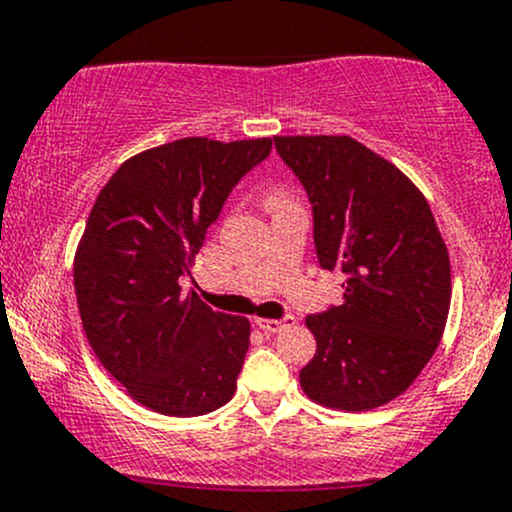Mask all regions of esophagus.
<instances>
[{
	"label": "esophagus",
	"mask_w": 512,
	"mask_h": 512,
	"mask_svg": "<svg viewBox=\"0 0 512 512\" xmlns=\"http://www.w3.org/2000/svg\"><path fill=\"white\" fill-rule=\"evenodd\" d=\"M293 323H295L293 315H286V318H278V320H271V318H258L256 320V325L263 330V333H273V335L281 333V330H286V328H291Z\"/></svg>",
	"instance_id": "esophagus-1"
}]
</instances>
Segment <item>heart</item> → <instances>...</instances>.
I'll return each instance as SVG.
<instances>
[{
	"label": "heart",
	"instance_id": "heart-1",
	"mask_svg": "<svg viewBox=\"0 0 512 512\" xmlns=\"http://www.w3.org/2000/svg\"><path fill=\"white\" fill-rule=\"evenodd\" d=\"M286 202H288V197L281 192H273L271 197H268V207H278V204H286Z\"/></svg>",
	"mask_w": 512,
	"mask_h": 512
}]
</instances>
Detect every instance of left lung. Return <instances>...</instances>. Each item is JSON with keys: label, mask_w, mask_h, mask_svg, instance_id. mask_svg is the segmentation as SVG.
<instances>
[{"label": "left lung", "mask_w": 512, "mask_h": 512, "mask_svg": "<svg viewBox=\"0 0 512 512\" xmlns=\"http://www.w3.org/2000/svg\"><path fill=\"white\" fill-rule=\"evenodd\" d=\"M313 207L320 268L345 276L340 305L305 318L315 357L300 370L313 402L367 412L431 360L451 305V263L424 194L347 135L273 138Z\"/></svg>", "instance_id": "obj_1"}]
</instances>
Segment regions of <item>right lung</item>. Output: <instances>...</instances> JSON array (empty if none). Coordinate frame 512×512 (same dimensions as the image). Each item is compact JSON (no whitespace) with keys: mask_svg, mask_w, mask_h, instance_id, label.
<instances>
[{"mask_svg":"<svg viewBox=\"0 0 512 512\" xmlns=\"http://www.w3.org/2000/svg\"><path fill=\"white\" fill-rule=\"evenodd\" d=\"M271 138H184L130 157L100 189L73 261L78 313L93 352L135 402L202 416L236 392L246 318L182 291L231 189Z\"/></svg>","mask_w":512,"mask_h":512,"instance_id":"add662e5","label":"right lung"}]
</instances>
